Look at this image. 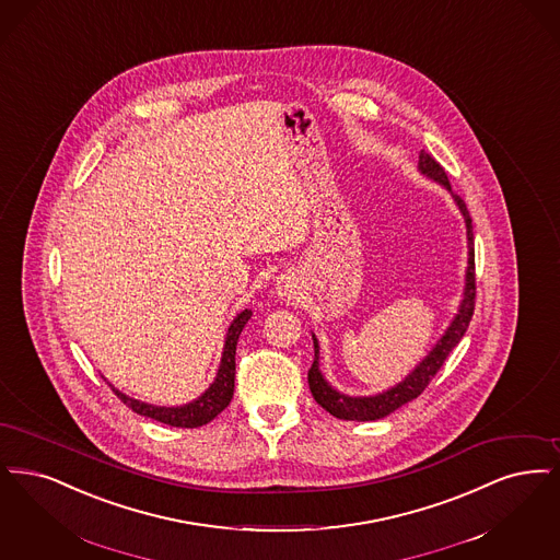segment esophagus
Returning a JSON list of instances; mask_svg holds the SVG:
<instances>
[{
	"mask_svg": "<svg viewBox=\"0 0 560 560\" xmlns=\"http://www.w3.org/2000/svg\"><path fill=\"white\" fill-rule=\"evenodd\" d=\"M280 294H284V296L289 294V299H291V292H289V289H287V287H284V289H280Z\"/></svg>",
	"mask_w": 560,
	"mask_h": 560,
	"instance_id": "esophagus-1",
	"label": "esophagus"
}]
</instances>
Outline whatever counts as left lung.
Wrapping results in <instances>:
<instances>
[{
	"mask_svg": "<svg viewBox=\"0 0 560 560\" xmlns=\"http://www.w3.org/2000/svg\"><path fill=\"white\" fill-rule=\"evenodd\" d=\"M418 170L422 175L435 179L445 190L452 192V186H450V179H447L445 171L424 150L418 156ZM452 196H454V200H456V205L463 213L464 223H466V238H468V268H466V282H464L463 301H460L458 314L452 319V324L447 326V330L443 332V337L439 339L438 345L429 351V355L416 365L401 383H397L395 387L383 390V393L368 395V397H351V395L339 393V390L332 389L328 385V381L319 372V345H317L316 335H312L316 358H314V364L307 372V381H310V389H312L314 399L326 412H330L332 416L341 418V420H358V422L378 420V418L389 416L397 408H401L404 404L416 399L422 390L429 387V383L441 370V365L445 364L452 349L463 341L464 332H466L472 312H475V294H477V284H475V236H472V219L468 215V209H466L463 198L458 195Z\"/></svg>",
	"mask_w": 560,
	"mask_h": 560,
	"instance_id": "8db88e82",
	"label": "left lung"
}]
</instances>
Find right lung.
<instances>
[{"instance_id": "right-lung-1", "label": "right lung", "mask_w": 560, "mask_h": 560, "mask_svg": "<svg viewBox=\"0 0 560 560\" xmlns=\"http://www.w3.org/2000/svg\"><path fill=\"white\" fill-rule=\"evenodd\" d=\"M250 316H253V312L244 310L232 319V324L228 328V335H225V342H223L218 376L211 383V387L205 390L195 401H190L186 406H177V408L152 406V404L125 395L121 390L115 389L113 385L110 387L127 408H131L133 412L140 413V416L159 420L163 424L179 427V429H196V427H202V424L211 422L232 401L234 376H236V345H238V337H241V332H243V328Z\"/></svg>"}]
</instances>
